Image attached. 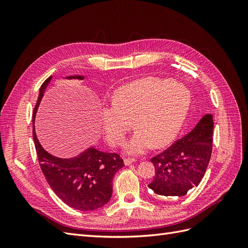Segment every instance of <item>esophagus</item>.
Segmentation results:
<instances>
[{"label":"esophagus","mask_w":248,"mask_h":248,"mask_svg":"<svg viewBox=\"0 0 248 248\" xmlns=\"http://www.w3.org/2000/svg\"><path fill=\"white\" fill-rule=\"evenodd\" d=\"M134 161H136V159H133V158H125L124 159V164H125V166H129V164L133 163Z\"/></svg>","instance_id":"1"}]
</instances>
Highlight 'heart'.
Listing matches in <instances>:
<instances>
[{"instance_id":"1","label":"heart","mask_w":248,"mask_h":248,"mask_svg":"<svg viewBox=\"0 0 248 248\" xmlns=\"http://www.w3.org/2000/svg\"><path fill=\"white\" fill-rule=\"evenodd\" d=\"M190 107V93L184 86L157 78H144L117 89L111 107L103 108L100 126L112 147H122L133 122L138 131L128 144L129 154L163 147L176 138Z\"/></svg>"}]
</instances>
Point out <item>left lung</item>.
<instances>
[{"label":"left lung","mask_w":248,"mask_h":248,"mask_svg":"<svg viewBox=\"0 0 248 248\" xmlns=\"http://www.w3.org/2000/svg\"><path fill=\"white\" fill-rule=\"evenodd\" d=\"M213 127V116L207 114L189 133L152 157L155 176L149 188L159 196L182 197L198 186L211 157Z\"/></svg>","instance_id":"left-lung-1"}]
</instances>
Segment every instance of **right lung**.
Instances as JSON below:
<instances>
[{
    "label": "right lung",
    "mask_w": 248,
    "mask_h": 248,
    "mask_svg": "<svg viewBox=\"0 0 248 248\" xmlns=\"http://www.w3.org/2000/svg\"><path fill=\"white\" fill-rule=\"evenodd\" d=\"M50 78L51 77L44 80L40 88L38 101L33 112V124L36 110ZM33 139L43 175L50 188L65 204L81 211H92L109 201L112 193V178L124 167L123 159L119 154L103 153L92 147L74 158L62 159L50 155L42 148L37 140L34 125Z\"/></svg>",
    "instance_id": "1"
}]
</instances>
